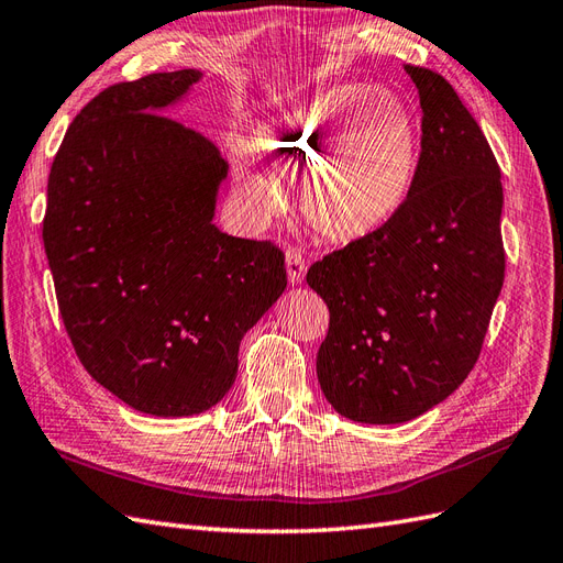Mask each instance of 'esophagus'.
<instances>
[{"label": "esophagus", "mask_w": 563, "mask_h": 563, "mask_svg": "<svg viewBox=\"0 0 563 563\" xmlns=\"http://www.w3.org/2000/svg\"><path fill=\"white\" fill-rule=\"evenodd\" d=\"M286 272H288V282L294 286H298L302 277H306V261H302V255L296 249L286 251Z\"/></svg>", "instance_id": "obj_1"}]
</instances>
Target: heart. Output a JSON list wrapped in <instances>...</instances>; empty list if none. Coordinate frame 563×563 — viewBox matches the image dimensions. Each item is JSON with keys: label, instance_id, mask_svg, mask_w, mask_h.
<instances>
[{"label": "heart", "instance_id": "heart-1", "mask_svg": "<svg viewBox=\"0 0 563 563\" xmlns=\"http://www.w3.org/2000/svg\"><path fill=\"white\" fill-rule=\"evenodd\" d=\"M255 148L306 173L300 206L310 230L333 244L374 234L412 191L421 134L415 111L378 85H339L267 120ZM236 187L257 218L279 208L277 187L253 165H236Z\"/></svg>", "mask_w": 563, "mask_h": 563}]
</instances>
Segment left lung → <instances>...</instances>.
Here are the masks:
<instances>
[{
	"label": "left lung",
	"instance_id": "8db88e82",
	"mask_svg": "<svg viewBox=\"0 0 563 563\" xmlns=\"http://www.w3.org/2000/svg\"><path fill=\"white\" fill-rule=\"evenodd\" d=\"M405 70L423 115L412 191L374 234L308 272L329 308L319 386L360 423L412 421L457 390L505 282L503 173L490 144L445 78Z\"/></svg>",
	"mask_w": 563,
	"mask_h": 563
}]
</instances>
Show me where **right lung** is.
<instances>
[{
	"mask_svg": "<svg viewBox=\"0 0 563 563\" xmlns=\"http://www.w3.org/2000/svg\"><path fill=\"white\" fill-rule=\"evenodd\" d=\"M203 73H151L103 89L52 163L44 251L85 369L136 412L218 405L239 345L286 288L284 253L224 234L227 163L168 118Z\"/></svg>",
	"mask_w": 563,
	"mask_h": 563,
	"instance_id": "right-lung-1",
	"label": "right lung"
}]
</instances>
